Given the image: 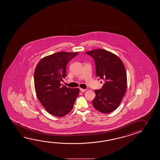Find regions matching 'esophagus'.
I'll return each mask as SVG.
<instances>
[{
	"mask_svg": "<svg viewBox=\"0 0 160 160\" xmlns=\"http://www.w3.org/2000/svg\"><path fill=\"white\" fill-rule=\"evenodd\" d=\"M80 91H81V92H85V91H87V89H83V88H80Z\"/></svg>",
	"mask_w": 160,
	"mask_h": 160,
	"instance_id": "34e87169",
	"label": "esophagus"
}]
</instances>
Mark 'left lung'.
<instances>
[{"label": "left lung", "mask_w": 160, "mask_h": 160, "mask_svg": "<svg viewBox=\"0 0 160 160\" xmlns=\"http://www.w3.org/2000/svg\"><path fill=\"white\" fill-rule=\"evenodd\" d=\"M85 52L94 59L97 77L105 82L101 89L95 90L93 106L101 112L110 113L120 105L127 89L124 65L117 55L104 49Z\"/></svg>", "instance_id": "obj_1"}]
</instances>
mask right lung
<instances>
[{"label": "right lung", "mask_w": 160, "mask_h": 160, "mask_svg": "<svg viewBox=\"0 0 160 160\" xmlns=\"http://www.w3.org/2000/svg\"><path fill=\"white\" fill-rule=\"evenodd\" d=\"M78 54L58 52L43 57L36 67L34 85L37 97L46 111L55 117L68 114L78 96L79 88L72 89L60 83L66 76L67 64Z\"/></svg>", "instance_id": "obj_1"}]
</instances>
